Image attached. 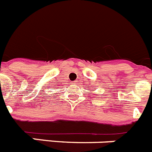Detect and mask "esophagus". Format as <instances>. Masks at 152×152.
<instances>
[{"instance_id": "1", "label": "esophagus", "mask_w": 152, "mask_h": 152, "mask_svg": "<svg viewBox=\"0 0 152 152\" xmlns=\"http://www.w3.org/2000/svg\"><path fill=\"white\" fill-rule=\"evenodd\" d=\"M76 83H77V81H73V82H72V84H76Z\"/></svg>"}]
</instances>
